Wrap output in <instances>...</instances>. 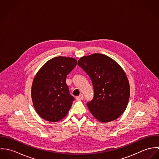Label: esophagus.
<instances>
[{
  "label": "esophagus",
  "mask_w": 159,
  "mask_h": 159,
  "mask_svg": "<svg viewBox=\"0 0 159 159\" xmlns=\"http://www.w3.org/2000/svg\"><path fill=\"white\" fill-rule=\"evenodd\" d=\"M76 100H82L84 98V97H83V94H80L79 96H76Z\"/></svg>",
  "instance_id": "obj_1"
}]
</instances>
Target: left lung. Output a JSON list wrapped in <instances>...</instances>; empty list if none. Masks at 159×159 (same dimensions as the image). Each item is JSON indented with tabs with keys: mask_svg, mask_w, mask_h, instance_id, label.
Here are the masks:
<instances>
[{
	"mask_svg": "<svg viewBox=\"0 0 159 159\" xmlns=\"http://www.w3.org/2000/svg\"><path fill=\"white\" fill-rule=\"evenodd\" d=\"M78 64L89 76L93 87V98L87 103L91 114L102 122L118 118L130 97L129 83L123 69L113 59L98 53L81 57Z\"/></svg>",
	"mask_w": 159,
	"mask_h": 159,
	"instance_id": "obj_1",
	"label": "left lung"
}]
</instances>
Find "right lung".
Wrapping results in <instances>:
<instances>
[{
    "label": "right lung",
    "instance_id": "right-lung-1",
    "mask_svg": "<svg viewBox=\"0 0 159 159\" xmlns=\"http://www.w3.org/2000/svg\"><path fill=\"white\" fill-rule=\"evenodd\" d=\"M76 66L74 58L56 57L46 62L36 74L31 96L35 111L43 119L55 122L67 116L75 98L70 94L66 81Z\"/></svg>",
    "mask_w": 159,
    "mask_h": 159
}]
</instances>
